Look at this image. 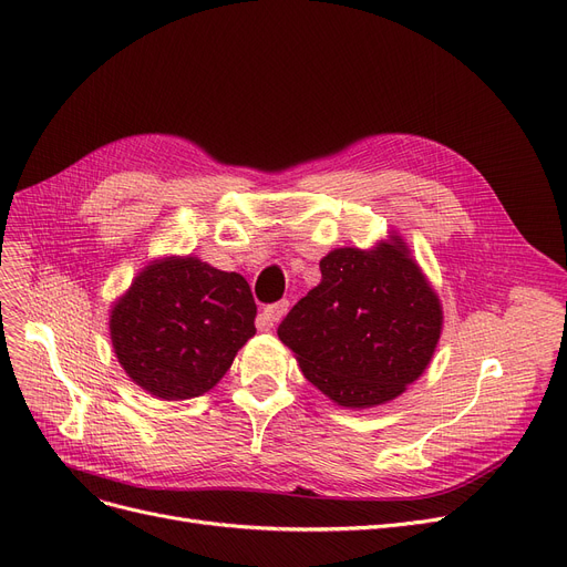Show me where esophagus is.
<instances>
[{"label":"esophagus","instance_id":"obj_1","mask_svg":"<svg viewBox=\"0 0 567 567\" xmlns=\"http://www.w3.org/2000/svg\"><path fill=\"white\" fill-rule=\"evenodd\" d=\"M288 309H290V302H288V300H281V302H275V305H267L265 311H262V316H265V320H267V328L277 326V322L288 313Z\"/></svg>","mask_w":567,"mask_h":567}]
</instances>
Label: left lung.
I'll use <instances>...</instances> for the list:
<instances>
[{
  "mask_svg": "<svg viewBox=\"0 0 567 567\" xmlns=\"http://www.w3.org/2000/svg\"><path fill=\"white\" fill-rule=\"evenodd\" d=\"M320 284L281 320L305 379L346 409L392 401L417 381L441 339L439 295L399 235L369 251L334 249Z\"/></svg>",
  "mask_w": 567,
  "mask_h": 567,
  "instance_id": "1",
  "label": "left lung"
}]
</instances>
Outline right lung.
<instances>
[{"label": "right lung", "mask_w": 567, "mask_h": 567, "mask_svg": "<svg viewBox=\"0 0 567 567\" xmlns=\"http://www.w3.org/2000/svg\"><path fill=\"white\" fill-rule=\"evenodd\" d=\"M247 279L194 256L150 262L111 311V339L128 379L150 394L200 396L256 334Z\"/></svg>", "instance_id": "right-lung-1"}]
</instances>
